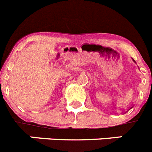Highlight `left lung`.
Returning a JSON list of instances; mask_svg holds the SVG:
<instances>
[{"label": "left lung", "mask_w": 152, "mask_h": 152, "mask_svg": "<svg viewBox=\"0 0 152 152\" xmlns=\"http://www.w3.org/2000/svg\"><path fill=\"white\" fill-rule=\"evenodd\" d=\"M133 61H134V60H133ZM130 109H131V108H130Z\"/></svg>", "instance_id": "1"}]
</instances>
